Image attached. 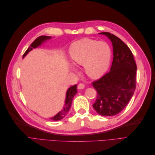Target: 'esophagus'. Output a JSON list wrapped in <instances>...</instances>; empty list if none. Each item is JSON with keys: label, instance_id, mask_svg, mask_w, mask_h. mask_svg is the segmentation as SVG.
Masks as SVG:
<instances>
[{"label": "esophagus", "instance_id": "34e87169", "mask_svg": "<svg viewBox=\"0 0 155 155\" xmlns=\"http://www.w3.org/2000/svg\"><path fill=\"white\" fill-rule=\"evenodd\" d=\"M84 87H85V85L83 83H79L78 86V89H83V88H84Z\"/></svg>", "mask_w": 155, "mask_h": 155}]
</instances>
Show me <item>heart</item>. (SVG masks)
Returning <instances> with one entry per match:
<instances>
[{
  "label": "heart",
  "instance_id": "b5f03b06",
  "mask_svg": "<svg viewBox=\"0 0 155 155\" xmlns=\"http://www.w3.org/2000/svg\"><path fill=\"white\" fill-rule=\"evenodd\" d=\"M69 54L72 62L83 65L89 77L98 78L102 76L110 66L112 51L105 42L91 39H82L70 45Z\"/></svg>",
  "mask_w": 155,
  "mask_h": 155
}]
</instances>
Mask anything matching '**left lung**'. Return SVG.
Masks as SVG:
<instances>
[{
    "instance_id": "1",
    "label": "left lung",
    "mask_w": 155,
    "mask_h": 155,
    "mask_svg": "<svg viewBox=\"0 0 155 155\" xmlns=\"http://www.w3.org/2000/svg\"><path fill=\"white\" fill-rule=\"evenodd\" d=\"M110 39L113 46V61L110 71L92 82L97 98L92 105L98 114L104 116L118 114L132 97L136 89L137 64L132 51L118 37L101 32Z\"/></svg>"
}]
</instances>
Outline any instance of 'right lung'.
Masks as SVG:
<instances>
[{
	"mask_svg": "<svg viewBox=\"0 0 155 155\" xmlns=\"http://www.w3.org/2000/svg\"><path fill=\"white\" fill-rule=\"evenodd\" d=\"M50 39H51L50 36H46V35H42V36H39V37H37V38L31 44L30 47L26 50L25 53L24 54V55H23V58H25L26 55L33 48H37V46H40L42 43H43L45 41ZM76 93H77V85H73L71 87H70L68 89V91L66 94V100H65V101H64L65 103H64L63 109H62L59 112V113H58L54 117H51V118H50V119L54 120V121H58V120H60L63 119L64 117L67 115L70 107H71L72 99H73L74 96L76 94Z\"/></svg>",
	"mask_w": 155,
	"mask_h": 155,
	"instance_id": "1",
	"label": "right lung"
}]
</instances>
